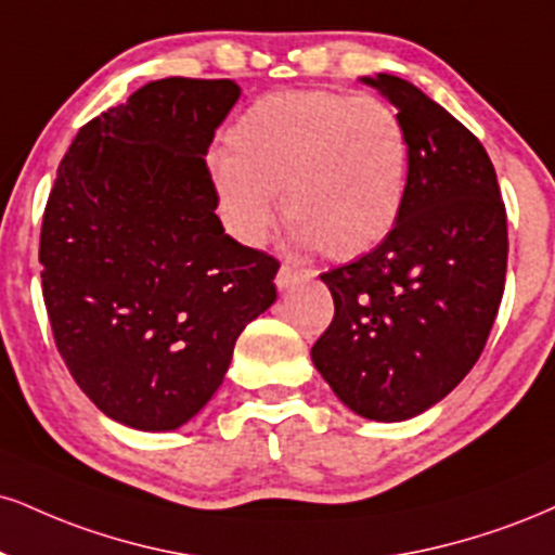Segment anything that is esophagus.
Listing matches in <instances>:
<instances>
[{
  "label": "esophagus",
  "instance_id": "1",
  "mask_svg": "<svg viewBox=\"0 0 555 555\" xmlns=\"http://www.w3.org/2000/svg\"><path fill=\"white\" fill-rule=\"evenodd\" d=\"M310 276H312V271L297 269V266L284 263L276 273V286H279V289H289V286H295L297 282H302V279H310Z\"/></svg>",
  "mask_w": 555,
  "mask_h": 555
}]
</instances>
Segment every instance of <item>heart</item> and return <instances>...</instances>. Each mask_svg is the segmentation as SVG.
I'll return each mask as SVG.
<instances>
[{
  "label": "heart",
  "mask_w": 555,
  "mask_h": 555,
  "mask_svg": "<svg viewBox=\"0 0 555 555\" xmlns=\"http://www.w3.org/2000/svg\"><path fill=\"white\" fill-rule=\"evenodd\" d=\"M230 235L260 245L282 191L295 240L349 260L396 227L409 185V137L392 105L372 95L302 90L256 100L209 163Z\"/></svg>",
  "instance_id": "1"
}]
</instances>
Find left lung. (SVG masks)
Masks as SVG:
<instances>
[{
    "label": "left lung",
    "instance_id": "left-lung-1",
    "mask_svg": "<svg viewBox=\"0 0 555 555\" xmlns=\"http://www.w3.org/2000/svg\"><path fill=\"white\" fill-rule=\"evenodd\" d=\"M398 108L409 185L396 227L353 263L320 273L336 315L312 364L372 422L418 416L478 362L504 295L506 209L483 144L416 85L362 77Z\"/></svg>",
    "mask_w": 555,
    "mask_h": 555
}]
</instances>
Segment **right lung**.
<instances>
[{"mask_svg": "<svg viewBox=\"0 0 555 555\" xmlns=\"http://www.w3.org/2000/svg\"><path fill=\"white\" fill-rule=\"evenodd\" d=\"M232 79L168 77L85 124L43 211L53 341L113 422L170 431L222 385L237 336L276 302L279 260L224 235L206 168Z\"/></svg>", "mask_w": 555, "mask_h": 555, "instance_id": "right-lung-1", "label": "right lung"}]
</instances>
